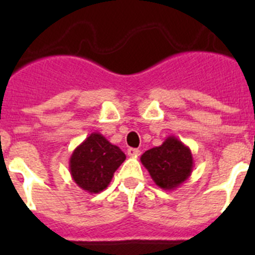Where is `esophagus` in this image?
Masks as SVG:
<instances>
[{
    "instance_id": "1",
    "label": "esophagus",
    "mask_w": 255,
    "mask_h": 255,
    "mask_svg": "<svg viewBox=\"0 0 255 255\" xmlns=\"http://www.w3.org/2000/svg\"><path fill=\"white\" fill-rule=\"evenodd\" d=\"M128 154H129L130 157H138V155L140 154V150L136 149V148H129V149H128Z\"/></svg>"
}]
</instances>
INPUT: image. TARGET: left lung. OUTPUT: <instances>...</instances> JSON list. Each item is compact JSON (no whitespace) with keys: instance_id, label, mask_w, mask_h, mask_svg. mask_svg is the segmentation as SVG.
<instances>
[{"instance_id":"left-lung-1","label":"left lung","mask_w":255,"mask_h":255,"mask_svg":"<svg viewBox=\"0 0 255 255\" xmlns=\"http://www.w3.org/2000/svg\"><path fill=\"white\" fill-rule=\"evenodd\" d=\"M140 161L157 186L163 190H175L193 172L194 161L188 145L176 136H168L159 147L141 154Z\"/></svg>"}]
</instances>
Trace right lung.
<instances>
[{"mask_svg":"<svg viewBox=\"0 0 255 255\" xmlns=\"http://www.w3.org/2000/svg\"><path fill=\"white\" fill-rule=\"evenodd\" d=\"M126 155L100 132H92L74 149L69 168L76 185L83 190L98 194L111 182L114 173Z\"/></svg>","mask_w":255,"mask_h":255,"instance_id":"right-lung-1","label":"right lung"}]
</instances>
